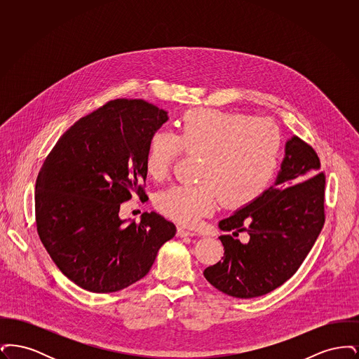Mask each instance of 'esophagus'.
Masks as SVG:
<instances>
[{
    "mask_svg": "<svg viewBox=\"0 0 359 359\" xmlns=\"http://www.w3.org/2000/svg\"><path fill=\"white\" fill-rule=\"evenodd\" d=\"M177 237H180V238H183V237H194L196 233H194V231H191V230H187L186 227H177Z\"/></svg>",
    "mask_w": 359,
    "mask_h": 359,
    "instance_id": "obj_1",
    "label": "esophagus"
}]
</instances>
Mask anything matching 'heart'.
Returning <instances> with one entry per match:
<instances>
[{
    "instance_id": "1",
    "label": "heart",
    "mask_w": 359,
    "mask_h": 359,
    "mask_svg": "<svg viewBox=\"0 0 359 359\" xmlns=\"http://www.w3.org/2000/svg\"><path fill=\"white\" fill-rule=\"evenodd\" d=\"M281 137L272 121L214 109L187 111L175 136L154 133L147 147L145 171L154 179L168 175L182 152L202 154L199 184H175L156 198L157 208L177 222L195 224L212 212L221 195L239 207L268 187L278 164Z\"/></svg>"
}]
</instances>
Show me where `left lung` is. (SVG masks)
Here are the masks:
<instances>
[{"label": "left lung", "mask_w": 359, "mask_h": 359, "mask_svg": "<svg viewBox=\"0 0 359 359\" xmlns=\"http://www.w3.org/2000/svg\"><path fill=\"white\" fill-rule=\"evenodd\" d=\"M325 173L316 152L299 137L285 142L273 184L219 222L222 261L205 280L223 293L252 299L283 285L306 259L325 224ZM241 231L248 243L235 237Z\"/></svg>", "instance_id": "left-lung-1"}]
</instances>
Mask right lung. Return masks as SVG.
Segmentation results:
<instances>
[{
  "mask_svg": "<svg viewBox=\"0 0 359 359\" xmlns=\"http://www.w3.org/2000/svg\"><path fill=\"white\" fill-rule=\"evenodd\" d=\"M168 113L142 100H116L59 138L36 180L37 233L52 261L78 287L123 290L154 265L176 226L157 212L121 219V203L142 196L145 154Z\"/></svg>",
  "mask_w": 359,
  "mask_h": 359,
  "instance_id": "add662e5",
  "label": "right lung"
}]
</instances>
